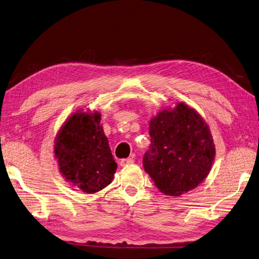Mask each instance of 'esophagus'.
Wrapping results in <instances>:
<instances>
[{
  "mask_svg": "<svg viewBox=\"0 0 259 259\" xmlns=\"http://www.w3.org/2000/svg\"><path fill=\"white\" fill-rule=\"evenodd\" d=\"M134 163V159L133 158H123L119 160V165L120 166H128L131 164Z\"/></svg>",
  "mask_w": 259,
  "mask_h": 259,
  "instance_id": "34e87169",
  "label": "esophagus"
}]
</instances>
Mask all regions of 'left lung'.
I'll list each match as a JSON object with an SVG mask.
<instances>
[{
  "label": "left lung",
  "mask_w": 259,
  "mask_h": 259,
  "mask_svg": "<svg viewBox=\"0 0 259 259\" xmlns=\"http://www.w3.org/2000/svg\"><path fill=\"white\" fill-rule=\"evenodd\" d=\"M149 136L143 165L160 192L180 196L207 177L215 145L208 125L193 108L180 103L159 112L149 123Z\"/></svg>",
  "instance_id": "left-lung-1"
}]
</instances>
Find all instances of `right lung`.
<instances>
[{"label":"right lung","mask_w":259,"mask_h":259,"mask_svg":"<svg viewBox=\"0 0 259 259\" xmlns=\"http://www.w3.org/2000/svg\"><path fill=\"white\" fill-rule=\"evenodd\" d=\"M54 153L65 180L86 194L110 185L117 168L97 112L74 113L56 136Z\"/></svg>","instance_id":"add662e5"}]
</instances>
